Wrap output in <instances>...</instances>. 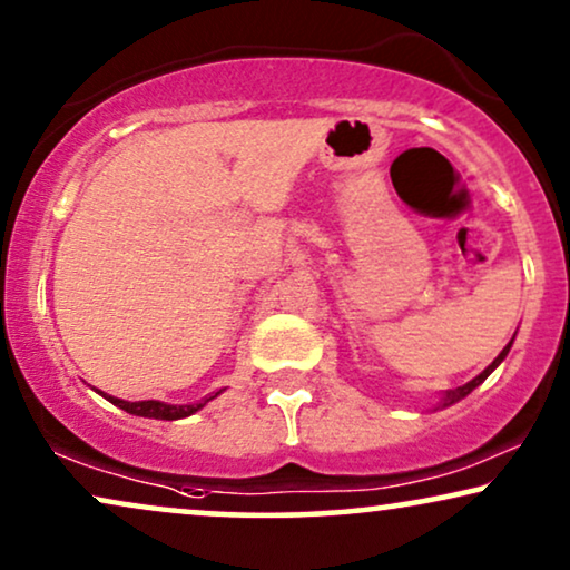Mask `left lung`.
<instances>
[{
  "label": "left lung",
  "instance_id": "left-lung-1",
  "mask_svg": "<svg viewBox=\"0 0 570 570\" xmlns=\"http://www.w3.org/2000/svg\"><path fill=\"white\" fill-rule=\"evenodd\" d=\"M511 344H513V341H511ZM511 344H508V346L503 348V352H500V354L495 356V362H492V364H490V367H488V370H484V373H480V375H476V377H474V381H469L466 385H459V389H453V391H449V393H445V399H443V406H451V404H456V401H459V399H464V396H466V393H472V391L476 389V385H480V383L484 381V377H488V375L492 373V370H495V367H498V364L505 360V354H508V348H511Z\"/></svg>",
  "mask_w": 570,
  "mask_h": 570
}]
</instances>
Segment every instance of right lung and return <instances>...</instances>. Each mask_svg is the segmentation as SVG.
<instances>
[{
  "mask_svg": "<svg viewBox=\"0 0 570 570\" xmlns=\"http://www.w3.org/2000/svg\"><path fill=\"white\" fill-rule=\"evenodd\" d=\"M106 396V393H104ZM218 396V393H216ZM111 401L114 406L125 409V412L130 414H138V416H148V420H181V416H189L193 412H197L200 406H206V399L203 404H189V406H174V404H161V401H121V399H114V396H106Z\"/></svg>",
  "mask_w": 570,
  "mask_h": 570,
  "instance_id": "add662e5",
  "label": "right lung"
}]
</instances>
